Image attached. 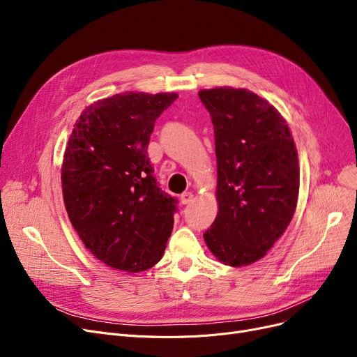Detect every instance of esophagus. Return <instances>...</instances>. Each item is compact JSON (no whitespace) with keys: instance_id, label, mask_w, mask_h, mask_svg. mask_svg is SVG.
Returning a JSON list of instances; mask_svg holds the SVG:
<instances>
[{"instance_id":"obj_1","label":"esophagus","mask_w":357,"mask_h":357,"mask_svg":"<svg viewBox=\"0 0 357 357\" xmlns=\"http://www.w3.org/2000/svg\"><path fill=\"white\" fill-rule=\"evenodd\" d=\"M192 199H194V195H192L191 192H183V194L181 195V204H182V205L191 204Z\"/></svg>"}]
</instances>
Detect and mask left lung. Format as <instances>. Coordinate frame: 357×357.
Returning a JSON list of instances; mask_svg holds the SVG:
<instances>
[{
    "mask_svg": "<svg viewBox=\"0 0 357 357\" xmlns=\"http://www.w3.org/2000/svg\"><path fill=\"white\" fill-rule=\"evenodd\" d=\"M214 126L218 214L204 233L224 265L248 266L266 255L296 208L299 167L285 119L248 89L198 92Z\"/></svg>",
    "mask_w": 357,
    "mask_h": 357,
    "instance_id": "obj_1",
    "label": "left lung"
}]
</instances>
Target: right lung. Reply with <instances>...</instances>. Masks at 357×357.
Wrapping results in <instances>:
<instances>
[{
	"label": "right lung",
	"instance_id": "add662e5",
	"mask_svg": "<svg viewBox=\"0 0 357 357\" xmlns=\"http://www.w3.org/2000/svg\"><path fill=\"white\" fill-rule=\"evenodd\" d=\"M178 93L124 92L84 109L62 163L65 207L102 264L142 272L162 259L178 199L165 194L147 156L150 135Z\"/></svg>",
	"mask_w": 357,
	"mask_h": 357
}]
</instances>
